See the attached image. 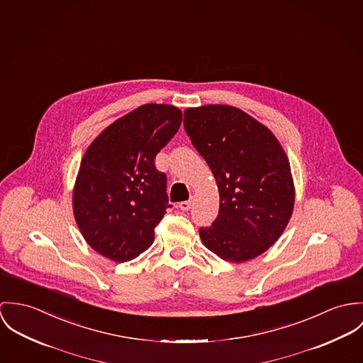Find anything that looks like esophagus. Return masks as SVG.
I'll list each match as a JSON object with an SVG mask.
<instances>
[{"instance_id": "1", "label": "esophagus", "mask_w": 363, "mask_h": 363, "mask_svg": "<svg viewBox=\"0 0 363 363\" xmlns=\"http://www.w3.org/2000/svg\"><path fill=\"white\" fill-rule=\"evenodd\" d=\"M178 207H179L182 211H188V210L192 207V201H181Z\"/></svg>"}]
</instances>
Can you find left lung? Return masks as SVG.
<instances>
[{
	"label": "left lung",
	"instance_id": "obj_1",
	"mask_svg": "<svg viewBox=\"0 0 363 363\" xmlns=\"http://www.w3.org/2000/svg\"><path fill=\"white\" fill-rule=\"evenodd\" d=\"M184 114L185 130L220 194L216 221L199 230L203 245L234 263L260 256L281 237L294 211L295 186L280 142L233 106L208 104Z\"/></svg>",
	"mask_w": 363,
	"mask_h": 363
}]
</instances>
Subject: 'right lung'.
I'll return each instance as SVG.
<instances>
[{"label": "right lung", "instance_id": "1", "mask_svg": "<svg viewBox=\"0 0 363 363\" xmlns=\"http://www.w3.org/2000/svg\"><path fill=\"white\" fill-rule=\"evenodd\" d=\"M181 121L174 106L143 104L108 125L84 152L72 208L84 241L101 256L122 263L152 246L171 207L155 159Z\"/></svg>", "mask_w": 363, "mask_h": 363}]
</instances>
